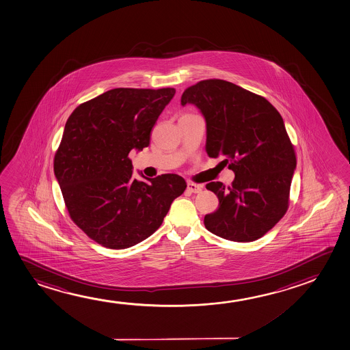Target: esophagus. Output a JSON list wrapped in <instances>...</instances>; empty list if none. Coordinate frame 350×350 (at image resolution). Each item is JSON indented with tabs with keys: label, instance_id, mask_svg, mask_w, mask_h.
Wrapping results in <instances>:
<instances>
[{
	"label": "esophagus",
	"instance_id": "1",
	"mask_svg": "<svg viewBox=\"0 0 350 350\" xmlns=\"http://www.w3.org/2000/svg\"><path fill=\"white\" fill-rule=\"evenodd\" d=\"M203 185L201 184H195L193 182L188 183V191L193 193H198L202 191Z\"/></svg>",
	"mask_w": 350,
	"mask_h": 350
}]
</instances>
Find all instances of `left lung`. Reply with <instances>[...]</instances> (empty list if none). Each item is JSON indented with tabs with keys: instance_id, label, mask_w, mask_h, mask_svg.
I'll return each mask as SVG.
<instances>
[{
	"instance_id": "obj_1",
	"label": "left lung",
	"mask_w": 350,
	"mask_h": 350,
	"mask_svg": "<svg viewBox=\"0 0 350 350\" xmlns=\"http://www.w3.org/2000/svg\"><path fill=\"white\" fill-rule=\"evenodd\" d=\"M180 102L202 113L208 157H223L234 173L231 187L206 185L218 196L219 208L204 217V226L234 242L262 237L288 211L296 168L283 118L265 97L221 79L198 81Z\"/></svg>"
}]
</instances>
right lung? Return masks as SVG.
<instances>
[{
	"mask_svg": "<svg viewBox=\"0 0 350 350\" xmlns=\"http://www.w3.org/2000/svg\"><path fill=\"white\" fill-rule=\"evenodd\" d=\"M173 88H118L84 102L67 119L54 173L73 223L109 249L130 248L160 228L187 188L168 173L148 182L132 177L129 152L142 150Z\"/></svg>",
	"mask_w": 350,
	"mask_h": 350,
	"instance_id": "1",
	"label": "right lung"
}]
</instances>
